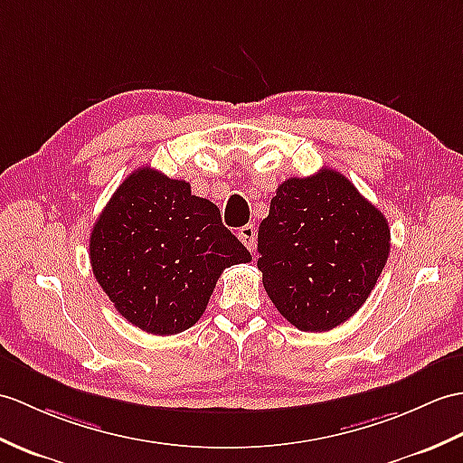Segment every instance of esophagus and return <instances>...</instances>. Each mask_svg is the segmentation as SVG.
Instances as JSON below:
<instances>
[{"label": "esophagus", "instance_id": "1", "mask_svg": "<svg viewBox=\"0 0 463 463\" xmlns=\"http://www.w3.org/2000/svg\"><path fill=\"white\" fill-rule=\"evenodd\" d=\"M239 239L246 246V249L252 252L256 249V229H254V224H244V227H241L239 229Z\"/></svg>", "mask_w": 463, "mask_h": 463}]
</instances>
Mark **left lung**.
<instances>
[{"mask_svg": "<svg viewBox=\"0 0 463 463\" xmlns=\"http://www.w3.org/2000/svg\"><path fill=\"white\" fill-rule=\"evenodd\" d=\"M258 270L276 309L329 331L367 302L391 252L384 214L339 171L286 179L258 227Z\"/></svg>", "mask_w": 463, "mask_h": 463, "instance_id": "1", "label": "left lung"}]
</instances>
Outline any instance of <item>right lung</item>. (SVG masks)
I'll return each instance as SVG.
<instances>
[{
	"label": "right lung",
	"mask_w": 463,
	"mask_h": 463,
	"mask_svg": "<svg viewBox=\"0 0 463 463\" xmlns=\"http://www.w3.org/2000/svg\"><path fill=\"white\" fill-rule=\"evenodd\" d=\"M250 260L214 203L152 167L124 179L90 232L96 282L118 314L154 335L195 326L224 268Z\"/></svg>",
	"instance_id": "1"
}]
</instances>
